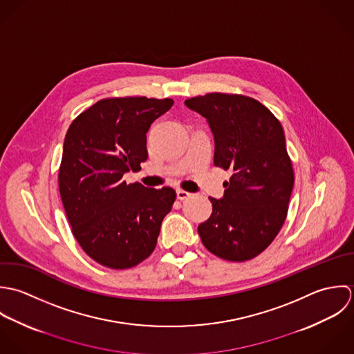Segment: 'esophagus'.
I'll list each match as a JSON object with an SVG mask.
<instances>
[{"instance_id": "obj_1", "label": "esophagus", "mask_w": 354, "mask_h": 354, "mask_svg": "<svg viewBox=\"0 0 354 354\" xmlns=\"http://www.w3.org/2000/svg\"><path fill=\"white\" fill-rule=\"evenodd\" d=\"M190 196H192V194H190L189 192H185V190H182V189H178V190H176V197H178V200H180V201L189 198Z\"/></svg>"}]
</instances>
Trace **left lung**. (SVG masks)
Wrapping results in <instances>:
<instances>
[{"mask_svg": "<svg viewBox=\"0 0 354 354\" xmlns=\"http://www.w3.org/2000/svg\"><path fill=\"white\" fill-rule=\"evenodd\" d=\"M214 138L213 164L232 175L224 196L209 197L211 217L198 225L204 246L228 261L252 260L282 228L294 185L281 122L254 98L209 93L185 101Z\"/></svg>", "mask_w": 354, "mask_h": 354, "instance_id": "obj_1", "label": "left lung"}]
</instances>
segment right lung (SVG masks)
<instances>
[{"instance_id":"1","label":"right lung","mask_w":354,"mask_h":354,"mask_svg":"<svg viewBox=\"0 0 354 354\" xmlns=\"http://www.w3.org/2000/svg\"><path fill=\"white\" fill-rule=\"evenodd\" d=\"M172 105L171 98H104L82 112L66 134L62 201L77 243L104 267L126 270L147 259L175 203L171 187L123 180L130 169H141L146 133Z\"/></svg>"}]
</instances>
